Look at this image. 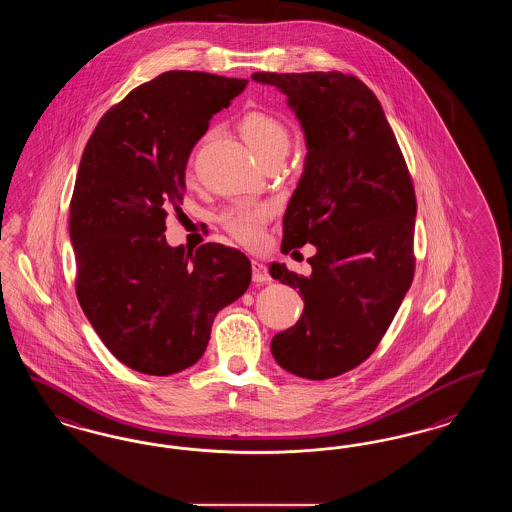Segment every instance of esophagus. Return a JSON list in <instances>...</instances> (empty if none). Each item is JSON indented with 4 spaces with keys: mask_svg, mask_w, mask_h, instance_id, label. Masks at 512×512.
I'll list each match as a JSON object with an SVG mask.
<instances>
[{
    "mask_svg": "<svg viewBox=\"0 0 512 512\" xmlns=\"http://www.w3.org/2000/svg\"><path fill=\"white\" fill-rule=\"evenodd\" d=\"M251 268H253V282H257V284H265V282H270V280H272V278H270V274H268V268H266L263 263L253 261V263H251Z\"/></svg>",
    "mask_w": 512,
    "mask_h": 512,
    "instance_id": "esophagus-1",
    "label": "esophagus"
}]
</instances>
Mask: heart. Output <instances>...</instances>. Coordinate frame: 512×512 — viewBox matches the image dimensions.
<instances>
[{
  "label": "heart",
  "instance_id": "b5f03b06",
  "mask_svg": "<svg viewBox=\"0 0 512 512\" xmlns=\"http://www.w3.org/2000/svg\"><path fill=\"white\" fill-rule=\"evenodd\" d=\"M238 131L259 160L272 154H286L289 146L286 122L265 108H247L238 120ZM270 215L272 205L236 204L219 215V223L238 242L255 246L263 238Z\"/></svg>",
  "mask_w": 512,
  "mask_h": 512
}]
</instances>
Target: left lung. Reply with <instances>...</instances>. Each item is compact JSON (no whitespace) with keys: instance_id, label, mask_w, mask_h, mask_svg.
Returning <instances> with one entry per match:
<instances>
[{"instance_id":"1","label":"left lung","mask_w":512,"mask_h":512,"mask_svg":"<svg viewBox=\"0 0 512 512\" xmlns=\"http://www.w3.org/2000/svg\"><path fill=\"white\" fill-rule=\"evenodd\" d=\"M299 118L307 160L286 215L282 251L316 246L310 276L272 263L270 276L299 289L305 310L270 350L293 375L324 381L368 360L413 272L415 190L381 103L343 72H255Z\"/></svg>"}]
</instances>
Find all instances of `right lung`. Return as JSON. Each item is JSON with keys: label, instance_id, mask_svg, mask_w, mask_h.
<instances>
[{"label": "right lung", "instance_id": "1", "mask_svg": "<svg viewBox=\"0 0 512 512\" xmlns=\"http://www.w3.org/2000/svg\"><path fill=\"white\" fill-rule=\"evenodd\" d=\"M247 80L169 70L129 91L85 144L70 200L76 295L127 368L171 375L194 366L217 312L246 293L238 249L165 242L167 207L183 204L188 156L213 114Z\"/></svg>", "mask_w": 512, "mask_h": 512}]
</instances>
